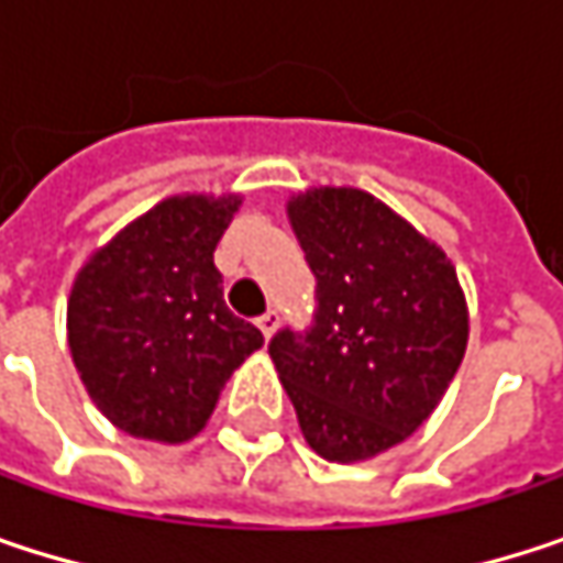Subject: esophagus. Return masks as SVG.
Here are the masks:
<instances>
[{
	"mask_svg": "<svg viewBox=\"0 0 563 563\" xmlns=\"http://www.w3.org/2000/svg\"><path fill=\"white\" fill-rule=\"evenodd\" d=\"M277 322H280V312H277V309H267V312H264V316L257 319V325H261V332H264L267 339L274 335V329H277Z\"/></svg>",
	"mask_w": 563,
	"mask_h": 563,
	"instance_id": "1",
	"label": "esophagus"
}]
</instances>
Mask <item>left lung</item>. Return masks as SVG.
Here are the masks:
<instances>
[{
	"mask_svg": "<svg viewBox=\"0 0 563 563\" xmlns=\"http://www.w3.org/2000/svg\"><path fill=\"white\" fill-rule=\"evenodd\" d=\"M286 211L316 309L306 329L271 339V358L319 456H378L433 413L463 362L470 316L456 271L368 191L312 188Z\"/></svg>",
	"mask_w": 563,
	"mask_h": 563,
	"instance_id": "obj_1",
	"label": "left lung"
}]
</instances>
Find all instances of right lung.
Here are the masks:
<instances>
[{
  "label": "right lung",
  "mask_w": 563,
  "mask_h": 563,
  "mask_svg": "<svg viewBox=\"0 0 563 563\" xmlns=\"http://www.w3.org/2000/svg\"><path fill=\"white\" fill-rule=\"evenodd\" d=\"M241 198H169L77 274L67 345L110 423L159 443L191 440L231 372L264 345L221 289L214 247Z\"/></svg>",
  "instance_id": "1"
}]
</instances>
